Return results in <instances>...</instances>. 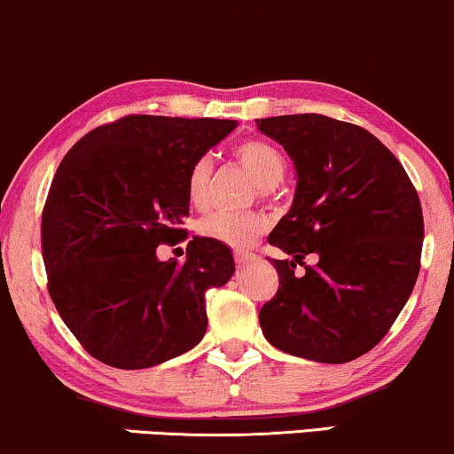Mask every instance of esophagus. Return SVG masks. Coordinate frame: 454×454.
Instances as JSON below:
<instances>
[{
	"mask_svg": "<svg viewBox=\"0 0 454 454\" xmlns=\"http://www.w3.org/2000/svg\"><path fill=\"white\" fill-rule=\"evenodd\" d=\"M234 261H236V265H239V267H245L248 263H253V261H257V254L247 253V251H236Z\"/></svg>",
	"mask_w": 454,
	"mask_h": 454,
	"instance_id": "esophagus-1",
	"label": "esophagus"
}]
</instances>
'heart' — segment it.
Instances as JSON below:
<instances>
[{
	"label": "heart",
	"instance_id": "heart-1",
	"mask_svg": "<svg viewBox=\"0 0 454 454\" xmlns=\"http://www.w3.org/2000/svg\"><path fill=\"white\" fill-rule=\"evenodd\" d=\"M234 156L254 176L261 191H267L282 181L286 172V158L279 148L263 142V139H248L234 148ZM212 160L207 156L197 158L187 172V200L195 209H203L209 201V181H212ZM267 218L259 212H220L207 214L200 222V232L206 239L224 242L228 247H248L263 234Z\"/></svg>",
	"mask_w": 454,
	"mask_h": 454
}]
</instances>
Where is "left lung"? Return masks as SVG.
<instances>
[{
    "mask_svg": "<svg viewBox=\"0 0 454 454\" xmlns=\"http://www.w3.org/2000/svg\"><path fill=\"white\" fill-rule=\"evenodd\" d=\"M296 166L290 212L270 245L278 294L263 304L265 340L286 354L343 364L388 333L419 273L424 215L401 162L372 133L325 114L257 119ZM317 254L305 266L306 254ZM296 264L305 266L298 278Z\"/></svg>",
    "mask_w": 454,
    "mask_h": 454,
    "instance_id": "obj_1",
    "label": "left lung"
}]
</instances>
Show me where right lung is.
Returning <instances> with one entry per match:
<instances>
[{"label":"right lung","mask_w":454,"mask_h":454,"mask_svg":"<svg viewBox=\"0 0 454 454\" xmlns=\"http://www.w3.org/2000/svg\"><path fill=\"white\" fill-rule=\"evenodd\" d=\"M234 127L127 114L61 160L43 209V261L57 312L92 357L152 368L203 340L206 292L232 278V253L203 236L189 240L184 263L156 248L187 236V172Z\"/></svg>","instance_id":"1"}]
</instances>
